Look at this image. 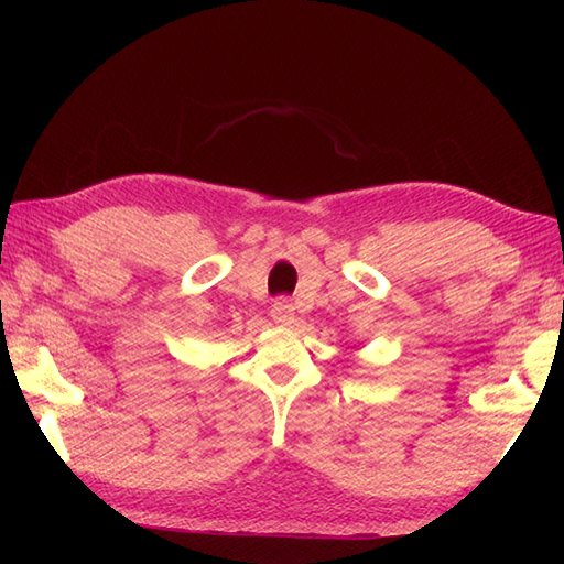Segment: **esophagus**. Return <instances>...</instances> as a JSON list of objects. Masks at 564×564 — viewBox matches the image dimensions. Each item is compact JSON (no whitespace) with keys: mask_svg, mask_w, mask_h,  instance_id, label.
<instances>
[{"mask_svg":"<svg viewBox=\"0 0 564 564\" xmlns=\"http://www.w3.org/2000/svg\"><path fill=\"white\" fill-rule=\"evenodd\" d=\"M296 308H294V303H292V299H286V296H280V299H275L272 301V305H270V317L275 319L278 324H289L294 319V313Z\"/></svg>","mask_w":564,"mask_h":564,"instance_id":"1","label":"esophagus"}]
</instances>
